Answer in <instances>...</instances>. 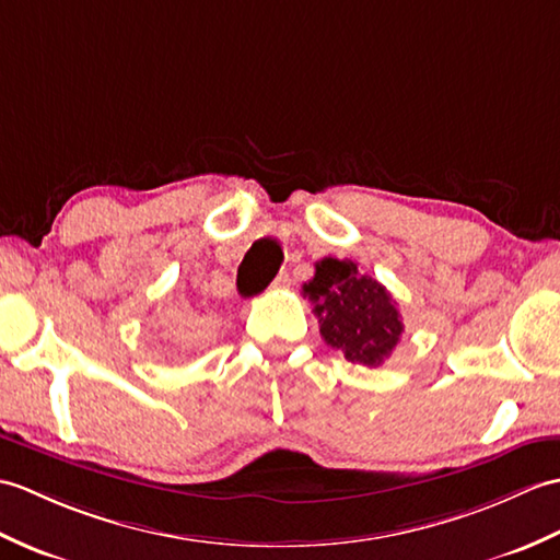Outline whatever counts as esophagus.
Returning <instances> with one entry per match:
<instances>
[{
  "label": "esophagus",
  "instance_id": "obj_1",
  "mask_svg": "<svg viewBox=\"0 0 560 560\" xmlns=\"http://www.w3.org/2000/svg\"><path fill=\"white\" fill-rule=\"evenodd\" d=\"M292 284V280H290V272L288 270H282L280 276L272 280V290H284V288H290Z\"/></svg>",
  "mask_w": 560,
  "mask_h": 560
}]
</instances>
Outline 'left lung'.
<instances>
[{
    "mask_svg": "<svg viewBox=\"0 0 560 560\" xmlns=\"http://www.w3.org/2000/svg\"><path fill=\"white\" fill-rule=\"evenodd\" d=\"M302 290L314 302L320 338L347 362L381 366L400 342L405 326L390 292L354 260L320 258Z\"/></svg>",
    "mask_w": 560,
    "mask_h": 560,
    "instance_id": "obj_1",
    "label": "left lung"
}]
</instances>
